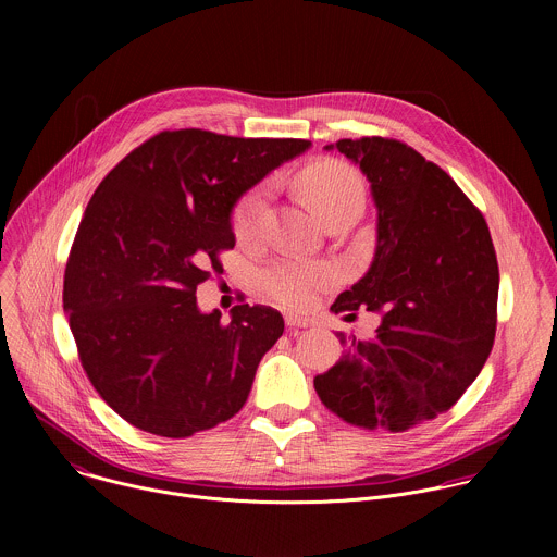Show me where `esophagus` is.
<instances>
[{"instance_id":"34e87169","label":"esophagus","mask_w":557,"mask_h":557,"mask_svg":"<svg viewBox=\"0 0 557 557\" xmlns=\"http://www.w3.org/2000/svg\"><path fill=\"white\" fill-rule=\"evenodd\" d=\"M284 320H286L288 329H306V326H310L308 317H299V314H293V312H288Z\"/></svg>"}]
</instances>
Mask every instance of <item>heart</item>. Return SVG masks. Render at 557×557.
Here are the masks:
<instances>
[{"mask_svg": "<svg viewBox=\"0 0 557 557\" xmlns=\"http://www.w3.org/2000/svg\"><path fill=\"white\" fill-rule=\"evenodd\" d=\"M297 185L324 220L335 209L348 202H363V183L359 174L335 161H324L306 168L297 176ZM269 189L264 185L251 189L235 209V233L240 240L256 237L264 209ZM337 282V271L329 264H312L299 260H284L269 267L262 273L264 290L280 304L290 308H306L314 301L317 293Z\"/></svg>", "mask_w": 557, "mask_h": 557, "instance_id": "heart-1", "label": "heart"}]
</instances>
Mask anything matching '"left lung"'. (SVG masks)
<instances>
[{
    "label": "left lung",
    "instance_id": "1",
    "mask_svg": "<svg viewBox=\"0 0 557 557\" xmlns=\"http://www.w3.org/2000/svg\"><path fill=\"white\" fill-rule=\"evenodd\" d=\"M370 183L374 256L331 306L379 314L372 337L337 333L344 357L314 376L322 404L359 428L404 432L447 412L483 370L496 335L498 262L483 213L412 147L344 138Z\"/></svg>",
    "mask_w": 557,
    "mask_h": 557
}]
</instances>
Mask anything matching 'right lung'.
Wrapping results in <instances>:
<instances>
[{
	"mask_svg": "<svg viewBox=\"0 0 557 557\" xmlns=\"http://www.w3.org/2000/svg\"><path fill=\"white\" fill-rule=\"evenodd\" d=\"M310 147L299 138L161 132L103 178L63 277V310L86 374L134 428L185 438L240 412L282 314L200 310L196 288L235 247L233 207Z\"/></svg>",
	"mask_w": 557,
	"mask_h": 557,
	"instance_id": "right-lung-1",
	"label": "right lung"
}]
</instances>
